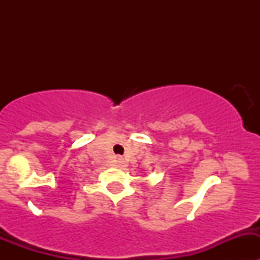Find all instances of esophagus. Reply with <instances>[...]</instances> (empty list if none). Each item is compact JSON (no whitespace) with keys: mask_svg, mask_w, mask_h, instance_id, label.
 Segmentation results:
<instances>
[{"mask_svg":"<svg viewBox=\"0 0 260 260\" xmlns=\"http://www.w3.org/2000/svg\"><path fill=\"white\" fill-rule=\"evenodd\" d=\"M117 164H118V166H123V164H124V161H123V158H117Z\"/></svg>","mask_w":260,"mask_h":260,"instance_id":"34e87169","label":"esophagus"}]
</instances>
